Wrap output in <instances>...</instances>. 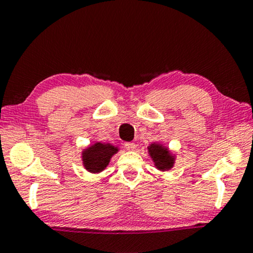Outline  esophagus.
Here are the masks:
<instances>
[{"instance_id":"34e87169","label":"esophagus","mask_w":253,"mask_h":253,"mask_svg":"<svg viewBox=\"0 0 253 253\" xmlns=\"http://www.w3.org/2000/svg\"><path fill=\"white\" fill-rule=\"evenodd\" d=\"M125 148H126L127 150H134L136 148V144L134 142H126L125 143Z\"/></svg>"}]
</instances>
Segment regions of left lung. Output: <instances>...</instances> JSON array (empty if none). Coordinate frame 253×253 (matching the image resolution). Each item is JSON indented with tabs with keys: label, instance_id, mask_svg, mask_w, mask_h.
I'll use <instances>...</instances> for the list:
<instances>
[{
	"label": "left lung",
	"instance_id": "1",
	"mask_svg": "<svg viewBox=\"0 0 253 253\" xmlns=\"http://www.w3.org/2000/svg\"><path fill=\"white\" fill-rule=\"evenodd\" d=\"M148 150H149V155L153 158L155 166L158 170L166 171L173 167L174 157L170 154L168 148L163 147L162 144L153 143L148 147Z\"/></svg>",
	"mask_w": 253,
	"mask_h": 253
}]
</instances>
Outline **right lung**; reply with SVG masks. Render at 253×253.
I'll return each mask as SVG.
<instances>
[{"label": "right lung", "mask_w": 253, "mask_h": 253, "mask_svg": "<svg viewBox=\"0 0 253 253\" xmlns=\"http://www.w3.org/2000/svg\"><path fill=\"white\" fill-rule=\"evenodd\" d=\"M118 151L117 147L109 143L97 142L84 149L82 153L83 166L89 172L98 173L109 166L111 157Z\"/></svg>", "instance_id": "add662e5"}]
</instances>
